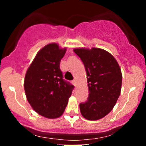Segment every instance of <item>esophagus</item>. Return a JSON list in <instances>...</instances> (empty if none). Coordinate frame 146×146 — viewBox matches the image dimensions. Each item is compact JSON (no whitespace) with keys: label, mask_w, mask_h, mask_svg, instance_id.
Here are the masks:
<instances>
[{"label":"esophagus","mask_w":146,"mask_h":146,"mask_svg":"<svg viewBox=\"0 0 146 146\" xmlns=\"http://www.w3.org/2000/svg\"><path fill=\"white\" fill-rule=\"evenodd\" d=\"M72 82H73V85H74L75 86H76V80H73V81H72Z\"/></svg>","instance_id":"esophagus-1"}]
</instances>
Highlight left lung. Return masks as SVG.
I'll list each match as a JSON object with an SVG mask.
<instances>
[{"label": "left lung", "mask_w": 146, "mask_h": 146, "mask_svg": "<svg viewBox=\"0 0 146 146\" xmlns=\"http://www.w3.org/2000/svg\"><path fill=\"white\" fill-rule=\"evenodd\" d=\"M86 71L87 101L80 104L82 115L88 120H98L111 111L121 93L122 74L115 58L99 48H75Z\"/></svg>", "instance_id": "1"}]
</instances>
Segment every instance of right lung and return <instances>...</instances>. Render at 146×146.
I'll return each mask as SVG.
<instances>
[{"label":"right lung","instance_id":"obj_1","mask_svg":"<svg viewBox=\"0 0 146 146\" xmlns=\"http://www.w3.org/2000/svg\"><path fill=\"white\" fill-rule=\"evenodd\" d=\"M66 51L56 43L46 45L37 53L25 75L28 102L36 113L48 119L62 115L74 88L64 80L60 68Z\"/></svg>","mask_w":146,"mask_h":146}]
</instances>
